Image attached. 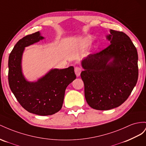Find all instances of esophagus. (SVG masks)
<instances>
[{"mask_svg": "<svg viewBox=\"0 0 146 146\" xmlns=\"http://www.w3.org/2000/svg\"><path fill=\"white\" fill-rule=\"evenodd\" d=\"M74 72H75V74L77 76H80L81 74V68L78 67V66H76V67L74 68Z\"/></svg>", "mask_w": 146, "mask_h": 146, "instance_id": "34e87169", "label": "esophagus"}]
</instances>
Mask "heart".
<instances>
[{"instance_id":"heart-1","label":"heart","mask_w":146,"mask_h":146,"mask_svg":"<svg viewBox=\"0 0 146 146\" xmlns=\"http://www.w3.org/2000/svg\"><path fill=\"white\" fill-rule=\"evenodd\" d=\"M92 41V38H89V37H87V38L85 39V42L86 43H90Z\"/></svg>"}]
</instances>
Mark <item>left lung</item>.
I'll return each mask as SVG.
<instances>
[{
    "mask_svg": "<svg viewBox=\"0 0 146 146\" xmlns=\"http://www.w3.org/2000/svg\"><path fill=\"white\" fill-rule=\"evenodd\" d=\"M110 45L81 61V77L87 103L97 110H110L126 101L138 78V56L131 39L110 30Z\"/></svg>",
    "mask_w": 146,
    "mask_h": 146,
    "instance_id": "obj_1",
    "label": "left lung"
}]
</instances>
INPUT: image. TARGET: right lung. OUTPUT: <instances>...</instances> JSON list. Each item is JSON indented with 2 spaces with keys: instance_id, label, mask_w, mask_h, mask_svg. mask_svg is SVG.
Here are the masks:
<instances>
[{
  "instance_id": "add662e5",
  "label": "right lung",
  "mask_w": 146,
  "mask_h": 146,
  "mask_svg": "<svg viewBox=\"0 0 146 146\" xmlns=\"http://www.w3.org/2000/svg\"><path fill=\"white\" fill-rule=\"evenodd\" d=\"M44 38L40 32L19 40L8 59V82L16 98L25 110L39 115H49L59 111L63 105L65 89L75 80L74 67L54 68L36 81H29L22 71L25 48Z\"/></svg>"
}]
</instances>
